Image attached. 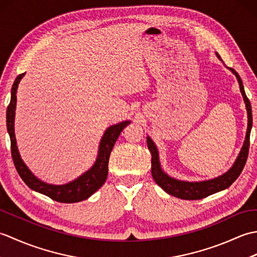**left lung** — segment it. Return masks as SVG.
Instances as JSON below:
<instances>
[{
    "mask_svg": "<svg viewBox=\"0 0 257 257\" xmlns=\"http://www.w3.org/2000/svg\"><path fill=\"white\" fill-rule=\"evenodd\" d=\"M216 56L221 59L219 54H216ZM232 73L236 76L239 85V90L242 92V96L244 98L245 106H246L247 110V132H246V137H245V141L243 145V148L239 152L237 159L234 163L233 167L228 170L226 173L223 174V176L207 180V181H202V182H187V181H179L173 178H170L162 171L160 162H159V155H158V149L155 146L154 141H152L149 137L147 138V144H148V148L151 152V174L154 177V180L156 183L161 187L163 190L166 191L167 193L171 194L176 198L183 199V200H200L206 198L213 193L219 192V191L224 190L230 187V185L235 181L238 178L239 174H241L243 168L246 163L247 156H248V149H249V135H250V128H252L253 119H252V107H250V102L248 98L245 94L244 87L242 79L239 77L238 74L234 70L233 68L228 67Z\"/></svg>",
    "mask_w": 257,
    "mask_h": 257,
    "instance_id": "8db88e82",
    "label": "left lung"
}]
</instances>
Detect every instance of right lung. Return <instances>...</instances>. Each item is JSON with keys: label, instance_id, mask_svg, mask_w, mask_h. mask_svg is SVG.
<instances>
[{"label": "right lung", "instance_id": "1", "mask_svg": "<svg viewBox=\"0 0 257 257\" xmlns=\"http://www.w3.org/2000/svg\"><path fill=\"white\" fill-rule=\"evenodd\" d=\"M24 75L25 73L19 75L14 80L12 90H11V101L7 110V125L11 139V154H12V159L16 168V171H18L20 177L25 182L27 187L42 194H45L48 198L57 202H62V203H74V202H79L88 199L91 194H94L105 183L108 176V161L109 157H110V152L113 148L114 143H116L119 137L120 133L127 127L129 121H123L118 124L111 125V127H109L106 130V133L103 134L100 141L99 152H98L95 165L88 171L85 172L83 176H80L79 178L74 180V181L64 185H53L43 182L36 177H34V174L29 170V168L22 161L18 147H16V140L14 135L16 90H18L19 83L23 78Z\"/></svg>", "mask_w": 257, "mask_h": 257}]
</instances>
